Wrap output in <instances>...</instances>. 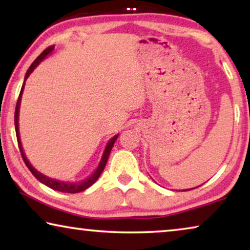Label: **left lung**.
Returning <instances> with one entry per match:
<instances>
[{
    "mask_svg": "<svg viewBox=\"0 0 250 250\" xmlns=\"http://www.w3.org/2000/svg\"><path fill=\"white\" fill-rule=\"evenodd\" d=\"M190 190H191V189H190Z\"/></svg>",
    "mask_w": 250,
    "mask_h": 250,
    "instance_id": "obj_1",
    "label": "left lung"
}]
</instances>
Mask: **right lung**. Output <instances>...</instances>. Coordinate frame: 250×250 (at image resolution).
I'll list each match as a JSON object with an SVG mask.
<instances>
[{
  "mask_svg": "<svg viewBox=\"0 0 250 250\" xmlns=\"http://www.w3.org/2000/svg\"><path fill=\"white\" fill-rule=\"evenodd\" d=\"M54 49V45L52 46H49L47 49H45L43 51L42 53L40 54L39 57L36 58L35 60H34V62L30 64V67L28 68V70H27V73L25 75V81H23V84L21 86V90H20V94H19V98H18V101H17V104H16V111H15V126H16V134H17V141H18V146H19V149H20V152H21V156H22V159L23 162H25L26 166L28 167V169L32 172V174L34 176L36 177L37 180L40 181L41 183L45 184L46 187L51 188V189L53 190H57V191H60V192H67V193H77V192H82V191L86 190L87 188H90L92 184H93L95 181L99 179V176L101 175V173L104 172V167H105V164H107V160H108V157L110 155V151L112 149V146H114V143L116 140H117L118 135H115L114 138L110 139V141L108 142L107 146H105L104 151V155H102V158H101V162L99 164L98 168L95 169V172L92 174L90 177H87V179H85L84 181H81V182H76V183H71V182H63V181H58V180H53V179H50V177H47L45 175H43L42 173L37 172V170L34 168L32 166V164L28 162V159H27V157L25 155V152H23L22 150V146H21V142H20V136H19V108H20V102H21V95H22V92H23V88H25V82L27 78L30 74L33 73V70L35 69V68L39 66V64L42 62V60L45 58L47 54H50L52 52Z\"/></svg>",
  "mask_w": 250,
  "mask_h": 250,
  "instance_id": "add662e5",
  "label": "right lung"
}]
</instances>
